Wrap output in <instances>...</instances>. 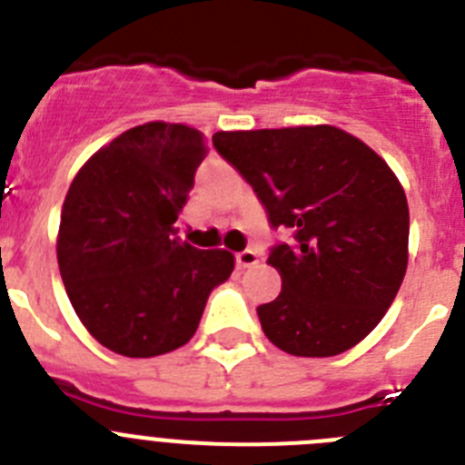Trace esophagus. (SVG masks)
Returning <instances> with one entry per match:
<instances>
[{"label":"esophagus","instance_id":"esophagus-1","mask_svg":"<svg viewBox=\"0 0 465 465\" xmlns=\"http://www.w3.org/2000/svg\"><path fill=\"white\" fill-rule=\"evenodd\" d=\"M235 261H237V268L240 270L253 268V265H258V253L253 252V249H244V252L237 253Z\"/></svg>","mask_w":465,"mask_h":465}]
</instances>
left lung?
<instances>
[{"label":"left lung","mask_w":465,"mask_h":465,"mask_svg":"<svg viewBox=\"0 0 465 465\" xmlns=\"http://www.w3.org/2000/svg\"><path fill=\"white\" fill-rule=\"evenodd\" d=\"M213 146L252 183L272 228H293L268 262L282 293L258 307L286 354L338 356L381 322L408 270L410 209L398 176L335 125L216 133Z\"/></svg>","instance_id":"1"}]
</instances>
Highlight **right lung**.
Segmentation results:
<instances>
[{"mask_svg": "<svg viewBox=\"0 0 465 465\" xmlns=\"http://www.w3.org/2000/svg\"><path fill=\"white\" fill-rule=\"evenodd\" d=\"M204 155L195 127L143 123L102 146L69 186L57 265L81 323L116 354L183 347L213 286L235 270L225 249L200 252L174 237Z\"/></svg>", "mask_w": 465, "mask_h": 465, "instance_id": "add662e5", "label": "right lung"}]
</instances>
